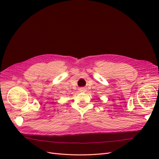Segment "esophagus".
<instances>
[{"mask_svg": "<svg viewBox=\"0 0 159 159\" xmlns=\"http://www.w3.org/2000/svg\"><path fill=\"white\" fill-rule=\"evenodd\" d=\"M85 91V89L84 88H81V91Z\"/></svg>", "mask_w": 159, "mask_h": 159, "instance_id": "obj_1", "label": "esophagus"}]
</instances>
